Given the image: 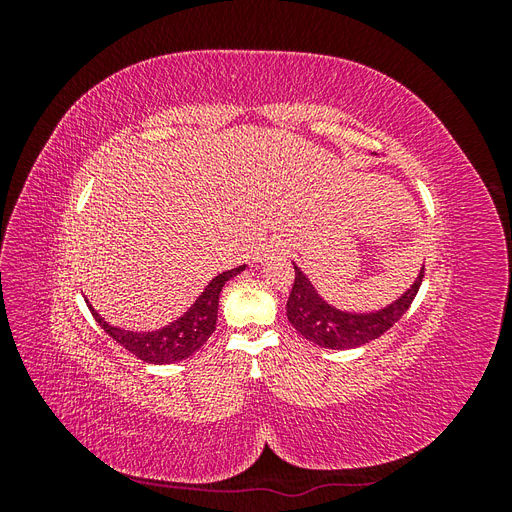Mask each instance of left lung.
Instances as JSON below:
<instances>
[{
    "label": "left lung",
    "mask_w": 512,
    "mask_h": 512,
    "mask_svg": "<svg viewBox=\"0 0 512 512\" xmlns=\"http://www.w3.org/2000/svg\"><path fill=\"white\" fill-rule=\"evenodd\" d=\"M292 267L294 286L286 303L288 322L309 342L331 350L359 348L389 331L408 312L425 273V267H421L412 286L386 307L374 312H348L324 301L309 277L294 262Z\"/></svg>",
    "instance_id": "8db88e82"
}]
</instances>
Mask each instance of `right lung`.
<instances>
[{
  "label": "right lung",
  "instance_id": "add662e5",
  "mask_svg": "<svg viewBox=\"0 0 512 512\" xmlns=\"http://www.w3.org/2000/svg\"><path fill=\"white\" fill-rule=\"evenodd\" d=\"M247 265H241L237 269H230L224 273H218L213 280L205 286V290L198 294L196 301L188 312H183L177 320L164 324V327L156 331H126L115 324L106 322L87 299V305L94 314L100 327L111 335L117 344H121L128 352H132L138 359L151 363V365H166L188 359L198 348L211 337L215 331V322H218V303L220 292L226 286L228 280L245 271Z\"/></svg>",
  "mask_w": 512,
  "mask_h": 512
}]
</instances>
